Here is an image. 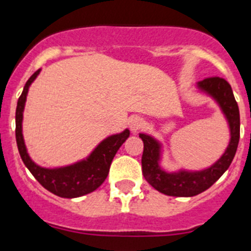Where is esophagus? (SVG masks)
Instances as JSON below:
<instances>
[{
    "label": "esophagus",
    "instance_id": "esophagus-1",
    "mask_svg": "<svg viewBox=\"0 0 251 251\" xmlns=\"http://www.w3.org/2000/svg\"><path fill=\"white\" fill-rule=\"evenodd\" d=\"M128 125H130V128H131L132 132H138L139 130L144 126V120L141 119L140 116H134L130 119Z\"/></svg>",
    "mask_w": 251,
    "mask_h": 251
}]
</instances>
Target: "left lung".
Instances as JSON below:
<instances>
[{"label": "left lung", "instance_id": "1", "mask_svg": "<svg viewBox=\"0 0 251 251\" xmlns=\"http://www.w3.org/2000/svg\"><path fill=\"white\" fill-rule=\"evenodd\" d=\"M197 88L200 92L212 97L220 106L227 121L230 141L225 152L208 168L201 171L179 169L169 173L160 167L162 144L150 135L143 132L139 134V138L144 143L141 158L144 178L148 180L150 186L163 195L173 197H193L200 195L210 188L227 171L236 154L237 144L240 139V113L231 86L224 78L211 77L198 82Z\"/></svg>", "mask_w": 251, "mask_h": 251}]
</instances>
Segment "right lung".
Wrapping results in <instances>:
<instances>
[{
  "label": "right lung",
  "instance_id": "right-lung-1",
  "mask_svg": "<svg viewBox=\"0 0 251 251\" xmlns=\"http://www.w3.org/2000/svg\"><path fill=\"white\" fill-rule=\"evenodd\" d=\"M40 69L35 72L26 82L16 107V143L24 164L41 186L49 192L63 198H75L88 195L96 191L107 178L110 165L117 150L130 136V131L125 128L120 134L111 135L102 140L93 151L79 162L59 168H44L38 165L30 158L23 136V117L26 96L29 87L38 77Z\"/></svg>",
  "mask_w": 251,
  "mask_h": 251
}]
</instances>
